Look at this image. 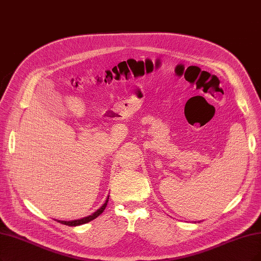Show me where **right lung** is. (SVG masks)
<instances>
[{"instance_id":"obj_1","label":"right lung","mask_w":261,"mask_h":261,"mask_svg":"<svg viewBox=\"0 0 261 261\" xmlns=\"http://www.w3.org/2000/svg\"><path fill=\"white\" fill-rule=\"evenodd\" d=\"M109 198H110V196H108V198H106V200H105V202L103 203V205H102L100 208L96 210V211L94 212V213H92V214L89 215V216H86V217L81 218V219L69 220V221H65V220H57V221H59L60 224H63V225H66V226H71V227H75V226H80V225H84V224L89 223V221L93 220L94 218H96L99 215H101V214L103 213V211L105 210L106 205H108Z\"/></svg>"}]
</instances>
